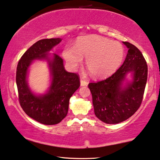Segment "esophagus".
Here are the masks:
<instances>
[{"label":"esophagus","mask_w":160,"mask_h":160,"mask_svg":"<svg viewBox=\"0 0 160 160\" xmlns=\"http://www.w3.org/2000/svg\"><path fill=\"white\" fill-rule=\"evenodd\" d=\"M88 84V83L86 82V81H84V80H83L82 78H81L80 79V85H81V86H86Z\"/></svg>","instance_id":"1"}]
</instances>
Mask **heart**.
Returning a JSON list of instances; mask_svg holds the SVG:
<instances>
[{
	"label": "heart",
	"instance_id": "heart-1",
	"mask_svg": "<svg viewBox=\"0 0 160 160\" xmlns=\"http://www.w3.org/2000/svg\"><path fill=\"white\" fill-rule=\"evenodd\" d=\"M63 58L72 70H76L86 58V66L95 78H105L119 68L124 57L122 43L111 41L97 35L82 36L78 39L74 48L67 46Z\"/></svg>",
	"mask_w": 160,
	"mask_h": 160
}]
</instances>
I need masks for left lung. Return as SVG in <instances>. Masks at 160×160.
I'll list each match as a JSON object with an SVG mask.
<instances>
[{
    "label": "left lung",
    "instance_id": "1",
    "mask_svg": "<svg viewBox=\"0 0 160 160\" xmlns=\"http://www.w3.org/2000/svg\"><path fill=\"white\" fill-rule=\"evenodd\" d=\"M123 43L128 50L119 69L105 80L88 84L94 113L108 124L124 122L138 110L147 82L148 65L143 55L133 44Z\"/></svg>",
    "mask_w": 160,
    "mask_h": 160
}]
</instances>
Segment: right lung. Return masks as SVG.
<instances>
[{"label": "right lung", "instance_id": "1", "mask_svg": "<svg viewBox=\"0 0 160 160\" xmlns=\"http://www.w3.org/2000/svg\"><path fill=\"white\" fill-rule=\"evenodd\" d=\"M61 41V38L37 41L24 53L17 67L16 83L22 108L31 118L46 125L57 124L67 116L70 98L80 86L78 75L67 72L62 59L50 53ZM36 60L46 61L50 72V84L43 94L36 93L28 83L30 67Z\"/></svg>", "mask_w": 160, "mask_h": 160}]
</instances>
